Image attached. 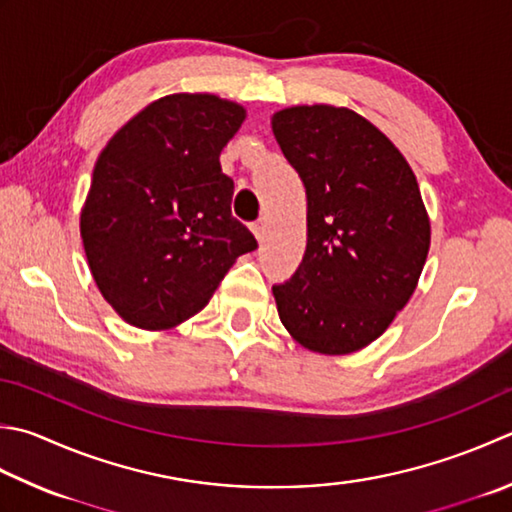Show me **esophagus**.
Wrapping results in <instances>:
<instances>
[{
	"label": "esophagus",
	"mask_w": 512,
	"mask_h": 512,
	"mask_svg": "<svg viewBox=\"0 0 512 512\" xmlns=\"http://www.w3.org/2000/svg\"><path fill=\"white\" fill-rule=\"evenodd\" d=\"M253 235L257 237V242H262L264 235H266V224H264V219H259V222H255V224H253Z\"/></svg>",
	"instance_id": "1"
}]
</instances>
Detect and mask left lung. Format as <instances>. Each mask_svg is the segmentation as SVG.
I'll list each match as a JSON object with an SVG mask.
<instances>
[{
	"instance_id": "left-lung-1",
	"label": "left lung",
	"mask_w": 512,
	"mask_h": 512,
	"mask_svg": "<svg viewBox=\"0 0 512 512\" xmlns=\"http://www.w3.org/2000/svg\"><path fill=\"white\" fill-rule=\"evenodd\" d=\"M273 133L308 199L302 264L273 286L279 319L308 350L355 353L408 304L426 264L430 222L415 173L348 108L290 106L273 115Z\"/></svg>"
}]
</instances>
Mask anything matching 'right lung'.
I'll return each instance as SVG.
<instances>
[{
  "label": "right lung",
  "instance_id": "right-lung-1",
  "mask_svg": "<svg viewBox=\"0 0 512 512\" xmlns=\"http://www.w3.org/2000/svg\"><path fill=\"white\" fill-rule=\"evenodd\" d=\"M244 119V106L217 95H166L99 153L79 230L99 293L130 326L186 322L257 248L230 213L235 184L219 166Z\"/></svg>",
  "mask_w": 512,
  "mask_h": 512
}]
</instances>
